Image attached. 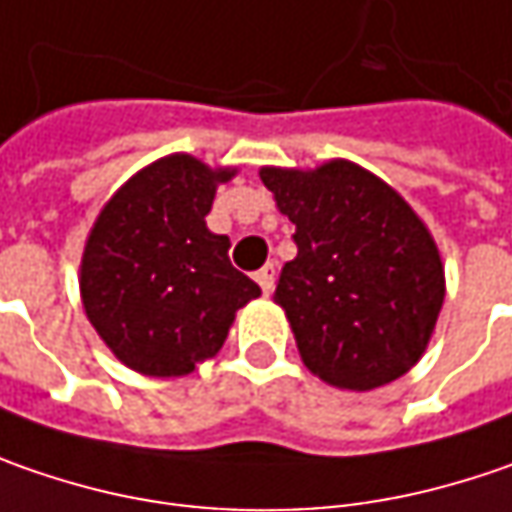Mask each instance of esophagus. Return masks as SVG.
<instances>
[{
  "label": "esophagus",
  "mask_w": 512,
  "mask_h": 512,
  "mask_svg": "<svg viewBox=\"0 0 512 512\" xmlns=\"http://www.w3.org/2000/svg\"><path fill=\"white\" fill-rule=\"evenodd\" d=\"M255 280L260 283V289L269 295V292H272V283H275V263H266L263 269H257Z\"/></svg>",
  "instance_id": "1"
}]
</instances>
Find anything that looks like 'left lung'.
<instances>
[{"instance_id": "1", "label": "left lung", "mask_w": 512, "mask_h": 512, "mask_svg": "<svg viewBox=\"0 0 512 512\" xmlns=\"http://www.w3.org/2000/svg\"><path fill=\"white\" fill-rule=\"evenodd\" d=\"M295 223L298 257L280 269L303 364L341 389L384 387L421 358L444 303L433 237L375 174L332 160L315 171L263 168Z\"/></svg>"}]
</instances>
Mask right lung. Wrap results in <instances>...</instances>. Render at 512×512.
<instances>
[{
	"instance_id": "1",
	"label": "right lung",
	"mask_w": 512,
	"mask_h": 512,
	"mask_svg": "<svg viewBox=\"0 0 512 512\" xmlns=\"http://www.w3.org/2000/svg\"><path fill=\"white\" fill-rule=\"evenodd\" d=\"M234 171L174 154L131 177L94 223L82 257L88 321L125 367L186 375L220 352L234 312L260 295L206 229L217 183Z\"/></svg>"
}]
</instances>
